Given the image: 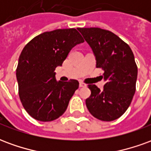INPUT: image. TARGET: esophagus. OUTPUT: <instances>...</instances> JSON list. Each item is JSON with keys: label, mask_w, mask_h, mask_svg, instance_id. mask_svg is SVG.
<instances>
[{"label": "esophagus", "mask_w": 151, "mask_h": 151, "mask_svg": "<svg viewBox=\"0 0 151 151\" xmlns=\"http://www.w3.org/2000/svg\"><path fill=\"white\" fill-rule=\"evenodd\" d=\"M86 83H83V82H80V83H79V86H80V87H86Z\"/></svg>", "instance_id": "34e87169"}]
</instances>
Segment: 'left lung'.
Segmentation results:
<instances>
[{"label": "left lung", "instance_id": "8db88e82", "mask_svg": "<svg viewBox=\"0 0 151 151\" xmlns=\"http://www.w3.org/2000/svg\"><path fill=\"white\" fill-rule=\"evenodd\" d=\"M78 30L91 47L96 67L104 71L102 91L95 85H88L91 94L86 99L87 109L99 120H116L129 107L136 91L137 67L133 52L111 31L98 27Z\"/></svg>", "mask_w": 151, "mask_h": 151}]
</instances>
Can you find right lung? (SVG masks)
Here are the masks:
<instances>
[{"label": "right lung", "mask_w": 151, "mask_h": 151, "mask_svg": "<svg viewBox=\"0 0 151 151\" xmlns=\"http://www.w3.org/2000/svg\"><path fill=\"white\" fill-rule=\"evenodd\" d=\"M83 42L74 28L57 29L39 35L22 49L16 70L18 94L34 119L52 121L66 111L79 82L56 81L55 69L62 65L73 47Z\"/></svg>", "instance_id": "right-lung-1"}]
</instances>
